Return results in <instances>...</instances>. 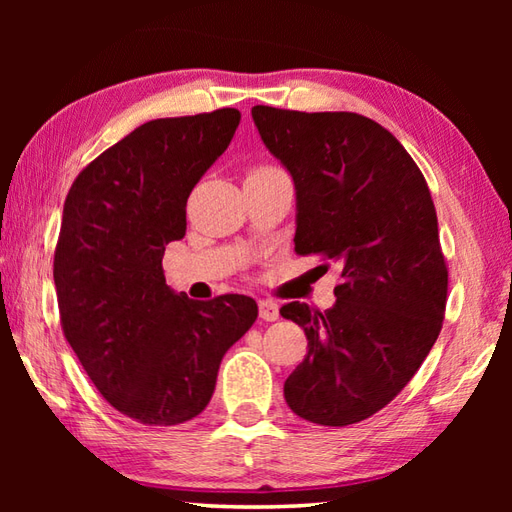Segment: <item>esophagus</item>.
Instances as JSON below:
<instances>
[{
    "mask_svg": "<svg viewBox=\"0 0 512 512\" xmlns=\"http://www.w3.org/2000/svg\"><path fill=\"white\" fill-rule=\"evenodd\" d=\"M259 317H262L264 321H277L279 306L275 301H259Z\"/></svg>",
    "mask_w": 512,
    "mask_h": 512,
    "instance_id": "1",
    "label": "esophagus"
}]
</instances>
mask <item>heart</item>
<instances>
[{
  "label": "heart",
  "instance_id": "b5f03b06",
  "mask_svg": "<svg viewBox=\"0 0 512 512\" xmlns=\"http://www.w3.org/2000/svg\"><path fill=\"white\" fill-rule=\"evenodd\" d=\"M268 171H275V167H257L250 171V176H259V173H268Z\"/></svg>",
  "mask_w": 512,
  "mask_h": 512
}]
</instances>
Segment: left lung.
<instances>
[{"mask_svg":"<svg viewBox=\"0 0 512 512\" xmlns=\"http://www.w3.org/2000/svg\"><path fill=\"white\" fill-rule=\"evenodd\" d=\"M250 114L295 180L297 255L341 270L330 310L299 301L279 310L308 336L286 402L323 427L361 422L400 394L442 330L449 270L427 180L367 116L268 105Z\"/></svg>","mask_w":512,"mask_h":512,"instance_id":"obj_1","label":"left lung"}]
</instances>
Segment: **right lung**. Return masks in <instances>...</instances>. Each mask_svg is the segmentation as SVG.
Segmentation results:
<instances>
[{"label": "right lung", "instance_id": "add662e5", "mask_svg": "<svg viewBox=\"0 0 512 512\" xmlns=\"http://www.w3.org/2000/svg\"><path fill=\"white\" fill-rule=\"evenodd\" d=\"M239 114L156 118L72 182L54 250L65 339L114 409L149 427L204 411L228 347L257 319L255 299L193 301L165 281L162 255L187 233V200L220 158Z\"/></svg>", "mask_w": 512, "mask_h": 512}]
</instances>
